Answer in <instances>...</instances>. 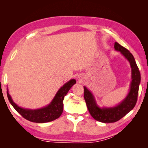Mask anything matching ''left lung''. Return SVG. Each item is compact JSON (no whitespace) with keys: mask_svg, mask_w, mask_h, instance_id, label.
Masks as SVG:
<instances>
[{"mask_svg":"<svg viewBox=\"0 0 148 148\" xmlns=\"http://www.w3.org/2000/svg\"><path fill=\"white\" fill-rule=\"evenodd\" d=\"M114 48L116 51L121 52L123 56L128 60L132 70V81L130 86V91L125 99L116 106L103 107L101 108L97 104L91 92L86 87H84V99L90 114L95 120L102 123H114L119 121L134 108L137 102L139 85L141 79L139 69L132 53L117 42H115Z\"/></svg>","mask_w":148,"mask_h":148,"instance_id":"1","label":"left lung"}]
</instances>
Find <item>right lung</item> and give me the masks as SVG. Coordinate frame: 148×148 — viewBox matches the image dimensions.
<instances>
[{
  "label": "right lung",
  "instance_id": "right-lung-1",
  "mask_svg": "<svg viewBox=\"0 0 148 148\" xmlns=\"http://www.w3.org/2000/svg\"><path fill=\"white\" fill-rule=\"evenodd\" d=\"M76 83V81L74 79H72L66 82L59 89L50 104L40 109L30 110L23 108L17 106L13 101L8 91H7V96L12 106L25 119L34 123L49 122L59 118L61 116L63 111L64 97L72 86Z\"/></svg>",
  "mask_w": 148,
  "mask_h": 148
}]
</instances>
